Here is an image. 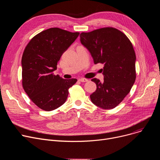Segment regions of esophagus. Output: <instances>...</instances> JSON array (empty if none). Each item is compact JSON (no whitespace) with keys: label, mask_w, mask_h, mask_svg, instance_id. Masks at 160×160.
Listing matches in <instances>:
<instances>
[{"label":"esophagus","mask_w":160,"mask_h":160,"mask_svg":"<svg viewBox=\"0 0 160 160\" xmlns=\"http://www.w3.org/2000/svg\"><path fill=\"white\" fill-rule=\"evenodd\" d=\"M78 80H79L80 82H86L88 81V79L84 78H80Z\"/></svg>","instance_id":"1"}]
</instances>
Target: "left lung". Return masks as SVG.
Returning <instances> with one entry per match:
<instances>
[{
	"label": "left lung",
	"instance_id": "1",
	"mask_svg": "<svg viewBox=\"0 0 160 160\" xmlns=\"http://www.w3.org/2000/svg\"><path fill=\"white\" fill-rule=\"evenodd\" d=\"M81 43L86 47L95 64H104V82L93 78L97 89L90 95L91 102L104 110L119 105L135 82L136 53L124 33L106 27L80 33Z\"/></svg>",
	"mask_w": 160,
	"mask_h": 160
}]
</instances>
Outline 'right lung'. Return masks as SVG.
<instances>
[{
  "label": "right lung",
  "instance_id": "add662e5",
  "mask_svg": "<svg viewBox=\"0 0 160 160\" xmlns=\"http://www.w3.org/2000/svg\"><path fill=\"white\" fill-rule=\"evenodd\" d=\"M79 34L59 28H48L35 36L25 47L21 60L22 87L41 110L52 111L63 104L69 89L77 82V79H63L53 72L63 53Z\"/></svg>",
  "mask_w": 160,
  "mask_h": 160
}]
</instances>
